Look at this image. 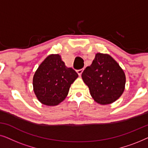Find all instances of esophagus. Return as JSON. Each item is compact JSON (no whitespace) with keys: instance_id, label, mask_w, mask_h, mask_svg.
I'll use <instances>...</instances> for the list:
<instances>
[{"instance_id":"34e87169","label":"esophagus","mask_w":148,"mask_h":148,"mask_svg":"<svg viewBox=\"0 0 148 148\" xmlns=\"http://www.w3.org/2000/svg\"><path fill=\"white\" fill-rule=\"evenodd\" d=\"M84 69L83 68V69H79V70H77V73L79 75H82V73H83V71H84Z\"/></svg>"}]
</instances>
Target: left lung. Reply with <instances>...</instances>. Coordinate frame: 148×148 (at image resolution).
<instances>
[{"label":"left lung","instance_id":"1","mask_svg":"<svg viewBox=\"0 0 148 148\" xmlns=\"http://www.w3.org/2000/svg\"><path fill=\"white\" fill-rule=\"evenodd\" d=\"M91 96L100 104L116 101L125 90L126 79L123 70L108 54L97 53L90 66L82 75Z\"/></svg>","mask_w":148,"mask_h":148}]
</instances>
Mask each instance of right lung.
<instances>
[{
    "label": "right lung",
    "mask_w": 148,
    "mask_h": 148,
    "mask_svg": "<svg viewBox=\"0 0 148 148\" xmlns=\"http://www.w3.org/2000/svg\"><path fill=\"white\" fill-rule=\"evenodd\" d=\"M78 74L67 68L58 54L49 55L36 71L33 79L34 90L38 100L47 106L62 102Z\"/></svg>",
    "instance_id": "right-lung-1"
}]
</instances>
